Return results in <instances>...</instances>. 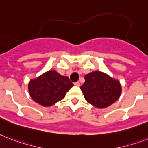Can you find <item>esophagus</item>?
Returning a JSON list of instances; mask_svg holds the SVG:
<instances>
[{"label":"esophagus","mask_w":148,"mask_h":148,"mask_svg":"<svg viewBox=\"0 0 148 148\" xmlns=\"http://www.w3.org/2000/svg\"><path fill=\"white\" fill-rule=\"evenodd\" d=\"M74 85H75V86H79L80 82H75V83H74Z\"/></svg>","instance_id":"esophagus-1"}]
</instances>
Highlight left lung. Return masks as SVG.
I'll return each mask as SVG.
<instances>
[{
	"label": "left lung",
	"mask_w": 148,
	"mask_h": 148,
	"mask_svg": "<svg viewBox=\"0 0 148 148\" xmlns=\"http://www.w3.org/2000/svg\"><path fill=\"white\" fill-rule=\"evenodd\" d=\"M80 89L89 103L100 109L115 103L122 91L117 79L100 71H94L85 75V82Z\"/></svg>",
	"instance_id": "8db88e82"
}]
</instances>
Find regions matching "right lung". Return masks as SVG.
Listing matches in <instances>:
<instances>
[{
  "label": "right lung",
  "mask_w": 148,
  "mask_h": 148,
  "mask_svg": "<svg viewBox=\"0 0 148 148\" xmlns=\"http://www.w3.org/2000/svg\"><path fill=\"white\" fill-rule=\"evenodd\" d=\"M73 86L67 76L56 70L47 71L38 77L31 79L28 92L32 99L43 106H51L60 101Z\"/></svg>",
  "instance_id": "right-lung-1"
}]
</instances>
